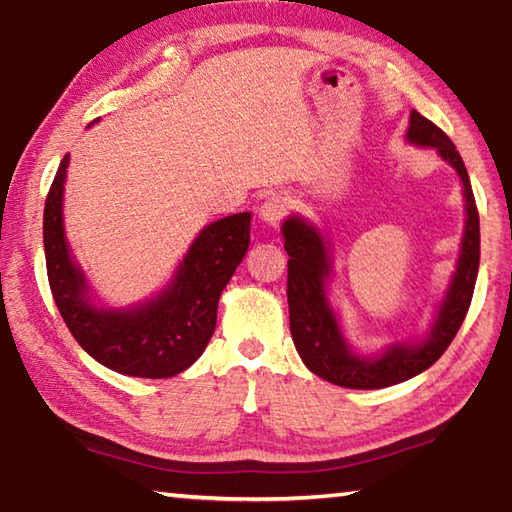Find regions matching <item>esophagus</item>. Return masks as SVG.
<instances>
[{
    "label": "esophagus",
    "instance_id": "esophagus-1",
    "mask_svg": "<svg viewBox=\"0 0 512 512\" xmlns=\"http://www.w3.org/2000/svg\"><path fill=\"white\" fill-rule=\"evenodd\" d=\"M287 207H289L287 196H282V194L268 196L262 203V207H259V219H262V223L271 225V228H277L282 221V216L287 214Z\"/></svg>",
    "mask_w": 512,
    "mask_h": 512
}]
</instances>
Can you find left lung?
<instances>
[{
  "label": "left lung",
  "instance_id": "left-lung-1",
  "mask_svg": "<svg viewBox=\"0 0 512 512\" xmlns=\"http://www.w3.org/2000/svg\"><path fill=\"white\" fill-rule=\"evenodd\" d=\"M404 140L413 146L436 149L440 160L456 171L465 201V225L456 268L443 296L433 302L431 323L420 336L393 341L368 354L354 348L343 332L339 311L329 298L334 264L332 248L323 230L302 214H289L282 223L284 250L289 255L287 298L293 345L314 375L343 388L375 391L402 384L431 368L454 341L472 302L481 237L479 212L465 164L452 140L418 110H411Z\"/></svg>",
  "mask_w": 512,
  "mask_h": 512
}]
</instances>
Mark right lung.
Segmentation results:
<instances>
[{
  "label": "right lung",
  "mask_w": 512,
  "mask_h": 512,
  "mask_svg": "<svg viewBox=\"0 0 512 512\" xmlns=\"http://www.w3.org/2000/svg\"><path fill=\"white\" fill-rule=\"evenodd\" d=\"M67 167L69 153L60 160L42 219L49 287L60 316L76 343L119 375H180L212 339L221 293L248 253L253 214L239 212L207 223L160 291L133 305L112 307L99 300L69 246L63 214Z\"/></svg>",
  "instance_id": "1"
}]
</instances>
